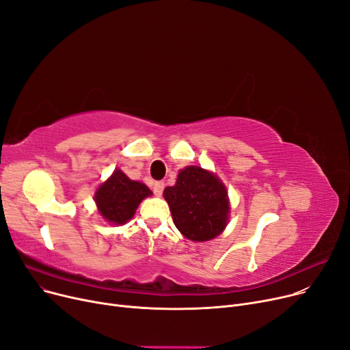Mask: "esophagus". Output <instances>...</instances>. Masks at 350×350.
I'll return each instance as SVG.
<instances>
[{
	"instance_id": "34e87169",
	"label": "esophagus",
	"mask_w": 350,
	"mask_h": 350,
	"mask_svg": "<svg viewBox=\"0 0 350 350\" xmlns=\"http://www.w3.org/2000/svg\"><path fill=\"white\" fill-rule=\"evenodd\" d=\"M163 190H164V183L163 181H156L153 185V193L154 196L160 197L163 194Z\"/></svg>"
}]
</instances>
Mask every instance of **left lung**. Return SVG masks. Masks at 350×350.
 Masks as SVG:
<instances>
[{"label":"left lung","instance_id":"obj_1","mask_svg":"<svg viewBox=\"0 0 350 350\" xmlns=\"http://www.w3.org/2000/svg\"><path fill=\"white\" fill-rule=\"evenodd\" d=\"M177 230L193 241H208L221 234L228 221L227 190L217 176L198 165L178 173L173 187L163 193Z\"/></svg>","mask_w":350,"mask_h":350}]
</instances>
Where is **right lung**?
<instances>
[{"label":"right lung","mask_w":350,"mask_h":350,"mask_svg":"<svg viewBox=\"0 0 350 350\" xmlns=\"http://www.w3.org/2000/svg\"><path fill=\"white\" fill-rule=\"evenodd\" d=\"M150 194L149 187L131 180L120 170H115L112 177L98 189L95 201L106 221L124 224L133 217L142 200Z\"/></svg>","instance_id":"1"}]
</instances>
